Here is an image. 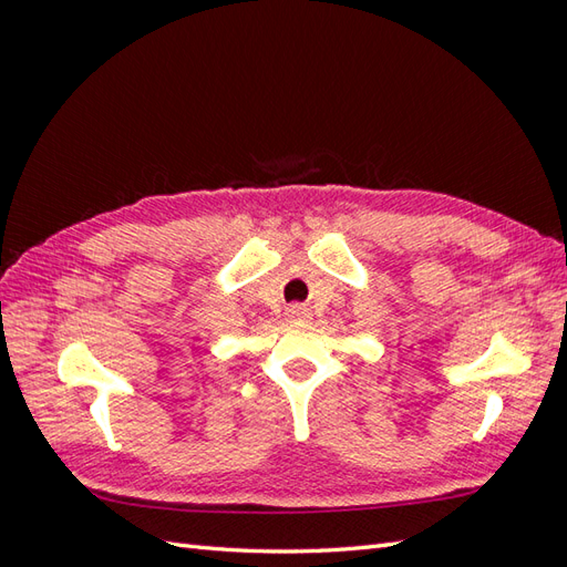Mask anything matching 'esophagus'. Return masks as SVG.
Segmentation results:
<instances>
[{
    "label": "esophagus",
    "mask_w": 567,
    "mask_h": 567,
    "mask_svg": "<svg viewBox=\"0 0 567 567\" xmlns=\"http://www.w3.org/2000/svg\"><path fill=\"white\" fill-rule=\"evenodd\" d=\"M286 312H288V317L293 319V321H305L307 317H310V310H307L305 305H298V302H296V305H290Z\"/></svg>",
    "instance_id": "34e87169"
}]
</instances>
